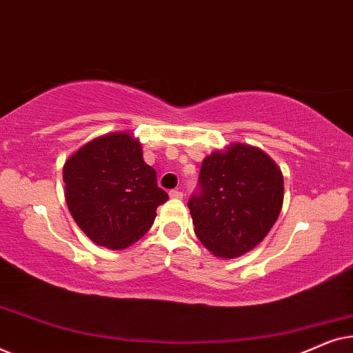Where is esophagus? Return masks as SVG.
<instances>
[{"label": "esophagus", "instance_id": "1", "mask_svg": "<svg viewBox=\"0 0 353 353\" xmlns=\"http://www.w3.org/2000/svg\"><path fill=\"white\" fill-rule=\"evenodd\" d=\"M168 194H170V197H173V199H181V197H183V192L178 191V190H172L170 192H168Z\"/></svg>", "mask_w": 353, "mask_h": 353}]
</instances>
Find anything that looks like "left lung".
<instances>
[{
    "label": "left lung",
    "mask_w": 353,
    "mask_h": 353,
    "mask_svg": "<svg viewBox=\"0 0 353 353\" xmlns=\"http://www.w3.org/2000/svg\"><path fill=\"white\" fill-rule=\"evenodd\" d=\"M283 192V173L262 149L234 143L212 152L188 201L194 233L216 257H239L272 230Z\"/></svg>",
    "instance_id": "1"
}]
</instances>
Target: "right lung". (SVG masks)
Segmentation results:
<instances>
[{
    "mask_svg": "<svg viewBox=\"0 0 353 353\" xmlns=\"http://www.w3.org/2000/svg\"><path fill=\"white\" fill-rule=\"evenodd\" d=\"M65 201L75 223L98 245L125 249L151 228L168 194L130 133H110L80 148L64 165Z\"/></svg>",
    "mask_w": 353,
    "mask_h": 353,
    "instance_id": "add662e5",
    "label": "right lung"
}]
</instances>
